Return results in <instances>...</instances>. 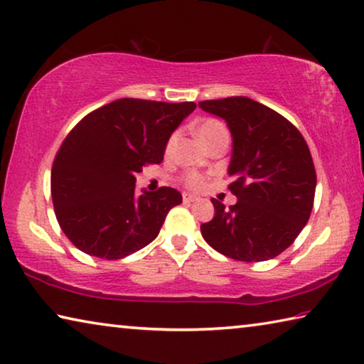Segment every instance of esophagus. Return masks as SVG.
<instances>
[{
  "label": "esophagus",
  "instance_id": "esophagus-1",
  "mask_svg": "<svg viewBox=\"0 0 364 364\" xmlns=\"http://www.w3.org/2000/svg\"><path fill=\"white\" fill-rule=\"evenodd\" d=\"M183 200H184V203H194V200H198V196H194L191 193H184Z\"/></svg>",
  "mask_w": 364,
  "mask_h": 364
}]
</instances>
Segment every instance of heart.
Instances as JSON below:
<instances>
[{
  "label": "heart",
  "instance_id": "1",
  "mask_svg": "<svg viewBox=\"0 0 364 364\" xmlns=\"http://www.w3.org/2000/svg\"><path fill=\"white\" fill-rule=\"evenodd\" d=\"M222 128H223V126H222V123H218V121H215V119H205V121H203V123L198 126V131H196V132H198L199 139L203 141V142H205L207 139H209V137H212L217 131H220ZM171 142H173V139L168 142V147H166V149H170ZM183 181L189 188H200L204 184L203 176H200L199 173H186V175L183 176Z\"/></svg>",
  "mask_w": 364,
  "mask_h": 364
}]
</instances>
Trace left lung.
<instances>
[{"instance_id": "8db88e82", "label": "left lung", "mask_w": 364, "mask_h": 364, "mask_svg": "<svg viewBox=\"0 0 364 364\" xmlns=\"http://www.w3.org/2000/svg\"><path fill=\"white\" fill-rule=\"evenodd\" d=\"M199 107L225 119L232 132L228 188L238 199L228 209L212 199L215 215L200 233L223 256L269 261L296 240L313 210L316 170L308 144L287 118L247 97Z\"/></svg>"}]
</instances>
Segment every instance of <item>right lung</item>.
I'll use <instances>...</instances> for the list:
<instances>
[{"label":"right lung","instance_id":"obj_1","mask_svg":"<svg viewBox=\"0 0 364 364\" xmlns=\"http://www.w3.org/2000/svg\"><path fill=\"white\" fill-rule=\"evenodd\" d=\"M194 102L119 99L89 113L63 141L51 168L58 223L85 255L123 259L157 238L176 189L136 191V175L160 164Z\"/></svg>","mask_w":364,"mask_h":364}]
</instances>
